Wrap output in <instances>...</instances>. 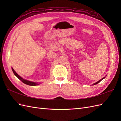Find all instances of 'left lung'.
<instances>
[{"instance_id":"obj_1","label":"left lung","mask_w":121,"mask_h":121,"mask_svg":"<svg viewBox=\"0 0 121 121\" xmlns=\"http://www.w3.org/2000/svg\"><path fill=\"white\" fill-rule=\"evenodd\" d=\"M105 78V77H104V78H102L101 79H100V80H99V81H98L97 82H96V83H94L93 84H92V85H96V84H98V83H99L101 81V80H103Z\"/></svg>"}]
</instances>
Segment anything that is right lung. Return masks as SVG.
Instances as JSON below:
<instances>
[{
    "mask_svg": "<svg viewBox=\"0 0 121 121\" xmlns=\"http://www.w3.org/2000/svg\"><path fill=\"white\" fill-rule=\"evenodd\" d=\"M12 71L13 73V74H14V75H15L16 77H17V78L20 79L21 81L23 83H24V84H27V85H30V86H36V85H39V84H40V83H36V82H32L30 81H29V80L23 79L22 77H21L20 76H19L17 74V73L15 72V71L14 70L13 68H12Z\"/></svg>",
    "mask_w": 121,
    "mask_h": 121,
    "instance_id": "right-lung-1",
    "label": "right lung"
}]
</instances>
